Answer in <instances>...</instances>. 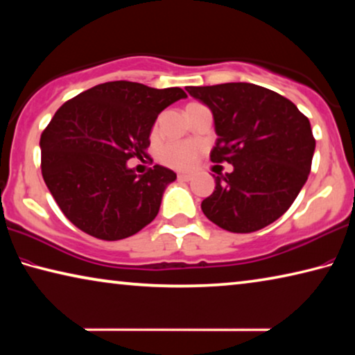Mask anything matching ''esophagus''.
I'll return each mask as SVG.
<instances>
[{"instance_id": "1", "label": "esophagus", "mask_w": 355, "mask_h": 355, "mask_svg": "<svg viewBox=\"0 0 355 355\" xmlns=\"http://www.w3.org/2000/svg\"><path fill=\"white\" fill-rule=\"evenodd\" d=\"M178 180L180 182H189L191 178H193V175H191V173H178Z\"/></svg>"}]
</instances>
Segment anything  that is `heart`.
Wrapping results in <instances>:
<instances>
[{
	"label": "heart",
	"instance_id": "1",
	"mask_svg": "<svg viewBox=\"0 0 355 355\" xmlns=\"http://www.w3.org/2000/svg\"><path fill=\"white\" fill-rule=\"evenodd\" d=\"M194 105V104H189ZM199 148L193 142H171L166 144L159 151V161L172 168L184 171L193 166V162L198 157Z\"/></svg>",
	"mask_w": 355,
	"mask_h": 355
}]
</instances>
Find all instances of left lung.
Returning a JSON list of instances; mask_svg holds the SVG:
<instances>
[{"instance_id":"obj_1","label":"left lung","mask_w":355,"mask_h":355,"mask_svg":"<svg viewBox=\"0 0 355 355\" xmlns=\"http://www.w3.org/2000/svg\"><path fill=\"white\" fill-rule=\"evenodd\" d=\"M211 110L218 134L213 162L234 171L215 177L204 215L224 230L250 234L283 216L311 171L316 140L294 103L254 83L187 87Z\"/></svg>"}]
</instances>
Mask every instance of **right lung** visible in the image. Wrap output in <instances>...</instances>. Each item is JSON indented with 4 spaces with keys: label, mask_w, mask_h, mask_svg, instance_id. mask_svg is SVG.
Listing matches in <instances>:
<instances>
[{
    "label": "right lung",
    "mask_w": 355,
    "mask_h": 355,
    "mask_svg": "<svg viewBox=\"0 0 355 355\" xmlns=\"http://www.w3.org/2000/svg\"><path fill=\"white\" fill-rule=\"evenodd\" d=\"M183 98L187 93L178 87L116 80L89 88L56 110L41 136V168L76 227L114 241L153 221L177 173L156 164L137 175L128 161L147 156L157 115Z\"/></svg>",
    "instance_id": "obj_1"
}]
</instances>
